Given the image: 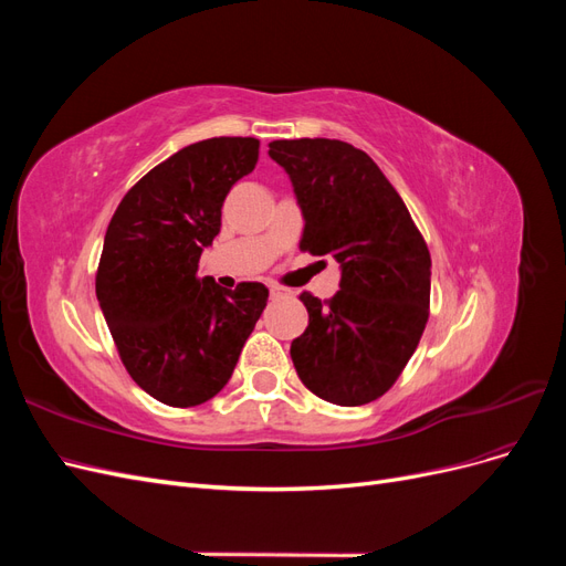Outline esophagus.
<instances>
[{
  "label": "esophagus",
  "mask_w": 566,
  "mask_h": 566,
  "mask_svg": "<svg viewBox=\"0 0 566 566\" xmlns=\"http://www.w3.org/2000/svg\"><path fill=\"white\" fill-rule=\"evenodd\" d=\"M269 290H271V297H273V300H287V297H293V290L283 287V285H271Z\"/></svg>",
  "instance_id": "esophagus-1"
}]
</instances>
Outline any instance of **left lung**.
<instances>
[{
  "instance_id": "obj_1",
  "label": "left lung",
  "mask_w": 566,
  "mask_h": 566,
  "mask_svg": "<svg viewBox=\"0 0 566 566\" xmlns=\"http://www.w3.org/2000/svg\"><path fill=\"white\" fill-rule=\"evenodd\" d=\"M304 217L300 250L331 254L339 290L302 293L306 331L290 356L306 389L337 406L370 403L397 382L430 318V250L368 153L337 139L271 142Z\"/></svg>"
}]
</instances>
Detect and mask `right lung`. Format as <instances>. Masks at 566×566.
<instances>
[{
	"instance_id": "obj_1",
	"label": "right lung",
	"mask_w": 566,
	"mask_h": 566,
	"mask_svg": "<svg viewBox=\"0 0 566 566\" xmlns=\"http://www.w3.org/2000/svg\"><path fill=\"white\" fill-rule=\"evenodd\" d=\"M260 158L252 136H214L175 153L136 181L111 219L96 297L132 380L175 408L224 389L269 290L198 279L231 186Z\"/></svg>"
}]
</instances>
